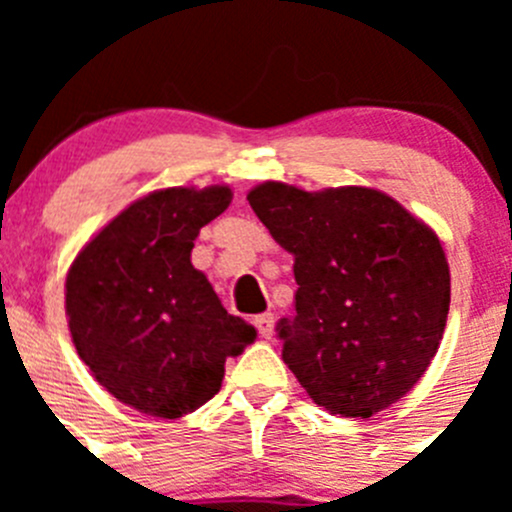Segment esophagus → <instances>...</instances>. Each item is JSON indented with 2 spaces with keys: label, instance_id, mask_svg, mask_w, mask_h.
<instances>
[{
  "label": "esophagus",
  "instance_id": "1",
  "mask_svg": "<svg viewBox=\"0 0 512 512\" xmlns=\"http://www.w3.org/2000/svg\"><path fill=\"white\" fill-rule=\"evenodd\" d=\"M255 327L257 332H260V337L270 339L272 334H275V314H260V317H255Z\"/></svg>",
  "mask_w": 512,
  "mask_h": 512
}]
</instances>
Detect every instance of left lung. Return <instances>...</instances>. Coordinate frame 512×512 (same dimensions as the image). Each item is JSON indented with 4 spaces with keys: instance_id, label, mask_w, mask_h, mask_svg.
Masks as SVG:
<instances>
[{
    "instance_id": "obj_1",
    "label": "left lung",
    "mask_w": 512,
    "mask_h": 512,
    "mask_svg": "<svg viewBox=\"0 0 512 512\" xmlns=\"http://www.w3.org/2000/svg\"><path fill=\"white\" fill-rule=\"evenodd\" d=\"M247 200L294 255V314L277 322V337L314 404L369 418L414 389L451 304L436 232L371 188L262 183Z\"/></svg>"
}]
</instances>
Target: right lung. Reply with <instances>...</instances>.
Masks as SVG:
<instances>
[{
  "label": "right lung",
  "mask_w": 512,
  "mask_h": 512,
  "mask_svg": "<svg viewBox=\"0 0 512 512\" xmlns=\"http://www.w3.org/2000/svg\"><path fill=\"white\" fill-rule=\"evenodd\" d=\"M230 188H168L136 200L79 252L66 277L76 352L98 384L148 416L178 418L220 391L225 359L255 342L190 262Z\"/></svg>",
  "instance_id": "obj_1"
}]
</instances>
